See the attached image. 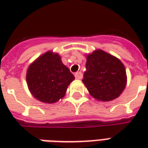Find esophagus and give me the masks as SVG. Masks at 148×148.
I'll use <instances>...</instances> for the list:
<instances>
[{
    "mask_svg": "<svg viewBox=\"0 0 148 148\" xmlns=\"http://www.w3.org/2000/svg\"><path fill=\"white\" fill-rule=\"evenodd\" d=\"M74 76H75V77L77 79H82V72H77L76 74H74Z\"/></svg>",
    "mask_w": 148,
    "mask_h": 148,
    "instance_id": "obj_1",
    "label": "esophagus"
}]
</instances>
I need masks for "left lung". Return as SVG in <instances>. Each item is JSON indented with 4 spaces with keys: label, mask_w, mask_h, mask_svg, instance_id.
I'll use <instances>...</instances> for the list:
<instances>
[{
    "label": "left lung",
    "mask_w": 148,
    "mask_h": 148,
    "mask_svg": "<svg viewBox=\"0 0 148 148\" xmlns=\"http://www.w3.org/2000/svg\"><path fill=\"white\" fill-rule=\"evenodd\" d=\"M86 67L82 82L93 97L109 101L123 92L127 77L124 66L118 58L97 50L87 56Z\"/></svg>",
    "instance_id": "obj_1"
}]
</instances>
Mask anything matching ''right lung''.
Segmentation results:
<instances>
[{"mask_svg":"<svg viewBox=\"0 0 148 148\" xmlns=\"http://www.w3.org/2000/svg\"><path fill=\"white\" fill-rule=\"evenodd\" d=\"M26 78L31 93L36 99L55 103L65 96L74 76L58 54L48 51L29 66Z\"/></svg>","mask_w":148,"mask_h":148,"instance_id":"obj_1","label":"right lung"}]
</instances>
